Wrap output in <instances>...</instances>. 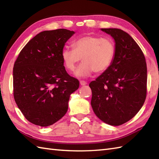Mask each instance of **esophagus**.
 I'll return each mask as SVG.
<instances>
[{
    "label": "esophagus",
    "instance_id": "34e87169",
    "mask_svg": "<svg viewBox=\"0 0 159 159\" xmlns=\"http://www.w3.org/2000/svg\"><path fill=\"white\" fill-rule=\"evenodd\" d=\"M80 85L84 86V85H86L87 84V83L86 81H85V80H80Z\"/></svg>",
    "mask_w": 159,
    "mask_h": 159
}]
</instances>
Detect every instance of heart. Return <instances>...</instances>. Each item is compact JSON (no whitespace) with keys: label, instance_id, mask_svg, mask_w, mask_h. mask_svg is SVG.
Masks as SVG:
<instances>
[{"label":"heart","instance_id":"1","mask_svg":"<svg viewBox=\"0 0 159 159\" xmlns=\"http://www.w3.org/2000/svg\"><path fill=\"white\" fill-rule=\"evenodd\" d=\"M73 47L74 49L63 48L61 57L64 66L70 71L75 70L82 58L83 63L74 73L75 76L81 78L91 75L94 71L104 72L111 65L116 54L112 40L98 36H83L74 42Z\"/></svg>","mask_w":159,"mask_h":159}]
</instances>
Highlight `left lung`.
Masks as SVG:
<instances>
[{
  "label": "left lung",
  "instance_id": "8db88e82",
  "mask_svg": "<svg viewBox=\"0 0 159 159\" xmlns=\"http://www.w3.org/2000/svg\"><path fill=\"white\" fill-rule=\"evenodd\" d=\"M101 31L113 38L116 54L109 68L89 84L91 105L100 120L111 126H120L135 116L146 100V59L127 33L119 29Z\"/></svg>",
  "mask_w": 159,
  "mask_h": 159
}]
</instances>
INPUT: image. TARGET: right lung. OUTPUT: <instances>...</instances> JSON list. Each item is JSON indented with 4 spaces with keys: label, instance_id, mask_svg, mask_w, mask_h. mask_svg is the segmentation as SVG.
Returning <instances> with one entry per match:
<instances>
[{
    "label": "right lung",
    "instance_id": "obj_1",
    "mask_svg": "<svg viewBox=\"0 0 159 159\" xmlns=\"http://www.w3.org/2000/svg\"><path fill=\"white\" fill-rule=\"evenodd\" d=\"M74 33L64 29L39 33L16 61L13 96L24 116L33 124L46 127L62 118L70 95L79 89V81L67 73L61 57Z\"/></svg>",
    "mask_w": 159,
    "mask_h": 159
}]
</instances>
